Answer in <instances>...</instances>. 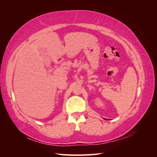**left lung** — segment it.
<instances>
[{
	"mask_svg": "<svg viewBox=\"0 0 157 157\" xmlns=\"http://www.w3.org/2000/svg\"><path fill=\"white\" fill-rule=\"evenodd\" d=\"M104 119H105V120H107V119H106V118H104ZM107 120H108V119H107Z\"/></svg>",
	"mask_w": 157,
	"mask_h": 157,
	"instance_id": "obj_1",
	"label": "left lung"
}]
</instances>
